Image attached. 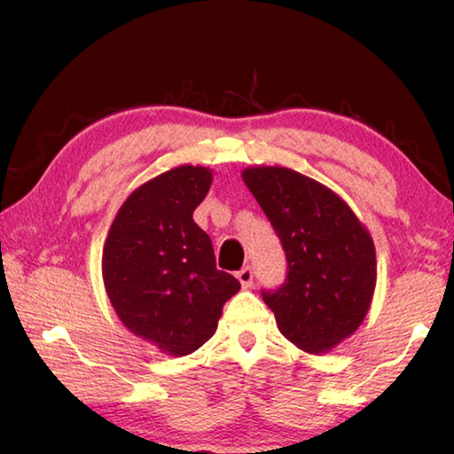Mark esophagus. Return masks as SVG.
<instances>
[{
	"mask_svg": "<svg viewBox=\"0 0 454 454\" xmlns=\"http://www.w3.org/2000/svg\"><path fill=\"white\" fill-rule=\"evenodd\" d=\"M236 276H238V280H240L242 288H250L252 286V278H254V272H252L250 266H244L242 270L238 272Z\"/></svg>",
	"mask_w": 454,
	"mask_h": 454,
	"instance_id": "obj_1",
	"label": "esophagus"
}]
</instances>
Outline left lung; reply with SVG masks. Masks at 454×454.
<instances>
[{
	"label": "left lung",
	"mask_w": 454,
	"mask_h": 454,
	"mask_svg": "<svg viewBox=\"0 0 454 454\" xmlns=\"http://www.w3.org/2000/svg\"><path fill=\"white\" fill-rule=\"evenodd\" d=\"M242 180L286 252L288 274L262 292L280 333L320 355L356 333L376 286L374 242L344 200L325 184L282 166H250Z\"/></svg>",
	"instance_id": "obj_1"
}]
</instances>
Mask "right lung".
I'll return each mask as SVG.
<instances>
[{
    "mask_svg": "<svg viewBox=\"0 0 454 454\" xmlns=\"http://www.w3.org/2000/svg\"><path fill=\"white\" fill-rule=\"evenodd\" d=\"M210 186L204 166L156 176L126 198L104 244V286L121 325L170 356L210 340L224 302L240 290L218 270L210 236L192 218Z\"/></svg>",
    "mask_w": 454,
    "mask_h": 454,
    "instance_id": "add662e5",
    "label": "right lung"
}]
</instances>
